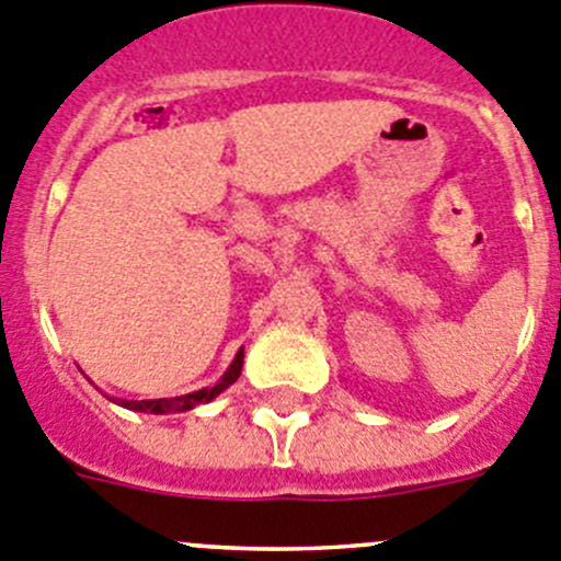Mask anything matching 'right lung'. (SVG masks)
<instances>
[{"instance_id": "1", "label": "right lung", "mask_w": 561, "mask_h": 561, "mask_svg": "<svg viewBox=\"0 0 561 561\" xmlns=\"http://www.w3.org/2000/svg\"><path fill=\"white\" fill-rule=\"evenodd\" d=\"M243 367V347L236 353L232 364L227 367V373L216 380L214 386H205V389L192 391V394H181V397H161V400H114L117 405L128 408V411H142V413H181V411H192V408L203 405V402H210L214 397H219L227 386H232L241 375Z\"/></svg>"}]
</instances>
